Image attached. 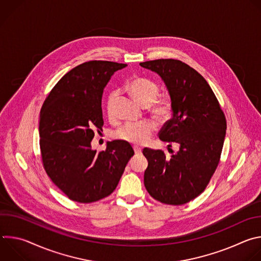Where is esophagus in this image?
<instances>
[{
    "label": "esophagus",
    "mask_w": 261,
    "mask_h": 261,
    "mask_svg": "<svg viewBox=\"0 0 261 261\" xmlns=\"http://www.w3.org/2000/svg\"><path fill=\"white\" fill-rule=\"evenodd\" d=\"M133 148H134V153H135L136 155L141 154V147H139V146H136V145H135Z\"/></svg>",
    "instance_id": "obj_1"
}]
</instances>
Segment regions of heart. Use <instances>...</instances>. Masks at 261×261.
Masks as SVG:
<instances>
[{"label": "heart", "mask_w": 261, "mask_h": 261, "mask_svg": "<svg viewBox=\"0 0 261 261\" xmlns=\"http://www.w3.org/2000/svg\"><path fill=\"white\" fill-rule=\"evenodd\" d=\"M128 89L131 95L143 106H148V113L158 122L166 123L173 114V101L169 95H159V86L148 79L135 77L129 85ZM118 92H110L107 100V108L109 115L111 114ZM156 131V125L151 121H145L139 124H125L118 129L114 136L115 138L133 144H144L150 140Z\"/></svg>", "instance_id": "b5f03b06"}]
</instances>
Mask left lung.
Instances as JSON below:
<instances>
[{
  "mask_svg": "<svg viewBox=\"0 0 261 261\" xmlns=\"http://www.w3.org/2000/svg\"><path fill=\"white\" fill-rule=\"evenodd\" d=\"M157 72L173 101L172 118L159 132L162 141L178 144L166 158L161 150L143 148L148 165L145 189L154 199L171 205L187 203L206 188L220 162L226 133V118L200 73L174 59L139 64Z\"/></svg>",
  "mask_w": 261,
  "mask_h": 261,
  "instance_id": "8db88e82",
  "label": "left lung"
}]
</instances>
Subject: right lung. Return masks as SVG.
Returning a JSON list of instances; mask_svg holds the SVG:
<instances>
[{
  "instance_id": "1",
  "label": "right lung",
  "mask_w": 261,
  "mask_h": 261,
  "mask_svg": "<svg viewBox=\"0 0 261 261\" xmlns=\"http://www.w3.org/2000/svg\"><path fill=\"white\" fill-rule=\"evenodd\" d=\"M126 67L110 61H90L73 68L57 83L40 110L39 143L42 165L57 187L71 200L91 203L115 191L134 155L122 140L93 151L95 131L102 130L101 99L113 74Z\"/></svg>"
}]
</instances>
